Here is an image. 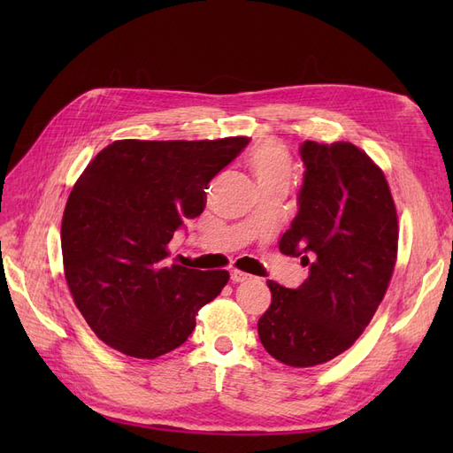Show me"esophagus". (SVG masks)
<instances>
[{"instance_id": "1", "label": "esophagus", "mask_w": 453, "mask_h": 453, "mask_svg": "<svg viewBox=\"0 0 453 453\" xmlns=\"http://www.w3.org/2000/svg\"><path fill=\"white\" fill-rule=\"evenodd\" d=\"M230 280H232V283H242V281L251 280V276L242 270H230Z\"/></svg>"}]
</instances>
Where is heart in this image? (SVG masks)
I'll list each match as a JSON object with an SVG mask.
<instances>
[{
	"mask_svg": "<svg viewBox=\"0 0 453 453\" xmlns=\"http://www.w3.org/2000/svg\"><path fill=\"white\" fill-rule=\"evenodd\" d=\"M245 162H248V168L253 173L260 190L287 188L291 181L293 162L287 149L278 142H260L251 149Z\"/></svg>",
	"mask_w": 453,
	"mask_h": 453,
	"instance_id": "b5f03b06",
	"label": "heart"
}]
</instances>
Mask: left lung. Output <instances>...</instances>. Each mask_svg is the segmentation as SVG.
I'll use <instances>...</instances> for the list:
<instances>
[{
	"label": "left lung",
	"instance_id": "8db88e82",
	"mask_svg": "<svg viewBox=\"0 0 453 453\" xmlns=\"http://www.w3.org/2000/svg\"><path fill=\"white\" fill-rule=\"evenodd\" d=\"M304 181L280 251L310 268L296 289L268 281L265 349L289 366L334 359L357 340L388 291L399 223L386 175L348 142L300 145Z\"/></svg>",
	"mask_w": 453,
	"mask_h": 453
}]
</instances>
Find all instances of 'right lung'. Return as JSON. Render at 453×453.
Segmentation results:
<instances>
[{
    "mask_svg": "<svg viewBox=\"0 0 453 453\" xmlns=\"http://www.w3.org/2000/svg\"><path fill=\"white\" fill-rule=\"evenodd\" d=\"M250 138L119 140L79 177L62 219L67 287L107 346L138 359L180 348L198 310L228 281L226 270L168 265V243L205 208L208 183Z\"/></svg>",
    "mask_w": 453,
    "mask_h": 453,
    "instance_id": "add662e5",
    "label": "right lung"
}]
</instances>
